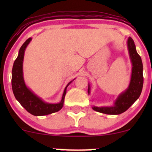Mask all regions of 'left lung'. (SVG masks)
<instances>
[{"instance_id":"obj_1","label":"left lung","mask_w":152,"mask_h":152,"mask_svg":"<svg viewBox=\"0 0 152 152\" xmlns=\"http://www.w3.org/2000/svg\"><path fill=\"white\" fill-rule=\"evenodd\" d=\"M129 53L132 64V76L128 88L121 93L115 101L113 106L97 107L93 106L94 111L106 114L117 115L126 111L140 96L142 93L144 77H143V64L140 56L136 50L134 41L129 37L127 41ZM90 93V85H88V94Z\"/></svg>"}]
</instances>
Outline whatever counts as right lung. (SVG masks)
Here are the masks:
<instances>
[{"mask_svg": "<svg viewBox=\"0 0 152 152\" xmlns=\"http://www.w3.org/2000/svg\"><path fill=\"white\" fill-rule=\"evenodd\" d=\"M31 39L32 38H29L22 45L19 50L18 57L13 64L11 78L12 89L16 100L28 112L34 116H45L57 112L62 109L66 94V88L72 81L69 82L66 86L61 101L58 104H48L43 102L42 99L37 96L26 86L23 74V61L25 50Z\"/></svg>", "mask_w": 152, "mask_h": 152, "instance_id": "right-lung-1", "label": "right lung"}]
</instances>
